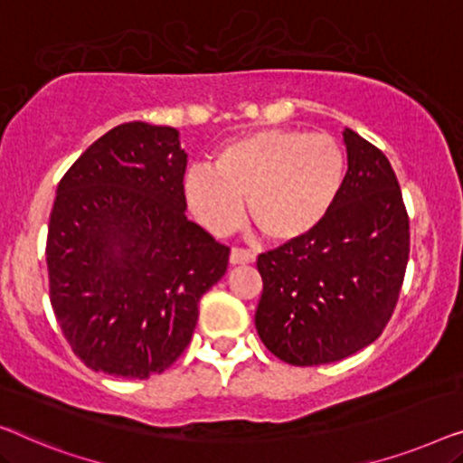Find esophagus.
I'll list each match as a JSON object with an SVG mask.
<instances>
[{
	"label": "esophagus",
	"mask_w": 463,
	"mask_h": 463,
	"mask_svg": "<svg viewBox=\"0 0 463 463\" xmlns=\"http://www.w3.org/2000/svg\"><path fill=\"white\" fill-rule=\"evenodd\" d=\"M229 262H231V266H237V264H251V262H253V253L245 251V250H231Z\"/></svg>",
	"instance_id": "34e87169"
}]
</instances>
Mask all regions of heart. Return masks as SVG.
I'll use <instances>...</instances> for the list:
<instances>
[{"instance_id": "1", "label": "heart", "mask_w": 463, "mask_h": 463, "mask_svg": "<svg viewBox=\"0 0 463 463\" xmlns=\"http://www.w3.org/2000/svg\"><path fill=\"white\" fill-rule=\"evenodd\" d=\"M346 155L334 136L264 128L224 142L210 167H191L184 197L193 216L213 234H229L243 218L275 243L315 232L340 197Z\"/></svg>"}]
</instances>
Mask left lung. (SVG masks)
I'll return each instance as SVG.
<instances>
[{
    "label": "left lung",
    "instance_id": "obj_1",
    "mask_svg": "<svg viewBox=\"0 0 463 463\" xmlns=\"http://www.w3.org/2000/svg\"><path fill=\"white\" fill-rule=\"evenodd\" d=\"M342 136L346 180L327 220L306 239L258 256V335L298 367L342 361L375 342L409 260V220L392 165L353 129Z\"/></svg>",
    "mask_w": 463,
    "mask_h": 463
}]
</instances>
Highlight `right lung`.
I'll use <instances>...</instances> for the list:
<instances>
[{
    "mask_svg": "<svg viewBox=\"0 0 463 463\" xmlns=\"http://www.w3.org/2000/svg\"><path fill=\"white\" fill-rule=\"evenodd\" d=\"M184 169L178 129L132 121L88 146L56 188L50 302L90 369L126 380L165 371L226 272L229 247L186 218Z\"/></svg>",
    "mask_w": 463,
    "mask_h": 463,
    "instance_id": "1",
    "label": "right lung"
}]
</instances>
